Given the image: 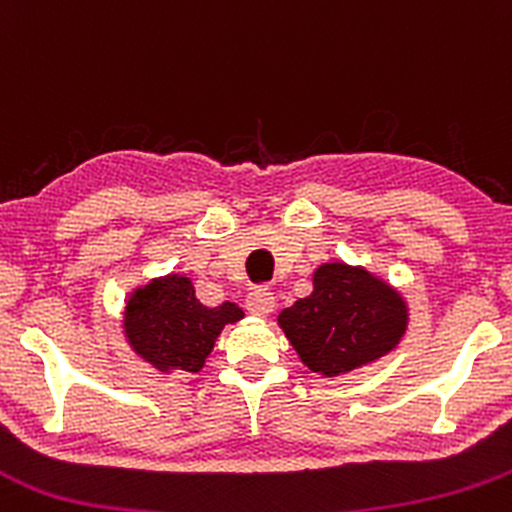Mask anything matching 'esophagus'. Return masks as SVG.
<instances>
[{
  "instance_id": "34e87169",
  "label": "esophagus",
  "mask_w": 512,
  "mask_h": 512,
  "mask_svg": "<svg viewBox=\"0 0 512 512\" xmlns=\"http://www.w3.org/2000/svg\"><path fill=\"white\" fill-rule=\"evenodd\" d=\"M273 306H276L273 293L266 291V288H256V291H251L249 296H246V311H249L251 316L266 318L268 313L273 311Z\"/></svg>"
}]
</instances>
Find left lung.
<instances>
[{
	"label": "left lung",
	"mask_w": 512,
	"mask_h": 512,
	"mask_svg": "<svg viewBox=\"0 0 512 512\" xmlns=\"http://www.w3.org/2000/svg\"><path fill=\"white\" fill-rule=\"evenodd\" d=\"M311 296L278 313V328L308 371L346 376L396 351L411 323L406 296L366 266L326 261Z\"/></svg>",
	"instance_id": "1"
}]
</instances>
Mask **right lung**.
<instances>
[{"label":"right lung","instance_id":"add662e5","mask_svg":"<svg viewBox=\"0 0 512 512\" xmlns=\"http://www.w3.org/2000/svg\"><path fill=\"white\" fill-rule=\"evenodd\" d=\"M244 318L236 303L209 308L196 298L194 281L166 273L139 283L121 313V333L139 361L159 371L199 373L226 326Z\"/></svg>","mask_w":512,"mask_h":512}]
</instances>
